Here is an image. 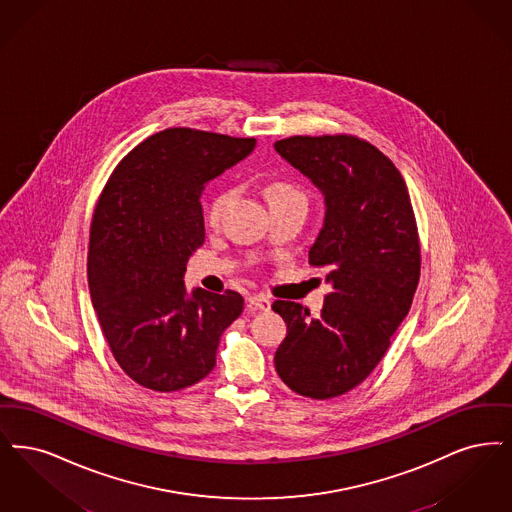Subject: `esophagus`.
I'll list each match as a JSON object with an SVG mask.
<instances>
[{
	"label": "esophagus",
	"instance_id": "1",
	"mask_svg": "<svg viewBox=\"0 0 512 512\" xmlns=\"http://www.w3.org/2000/svg\"><path fill=\"white\" fill-rule=\"evenodd\" d=\"M246 306H248V312H267L271 308V302L262 294H254V296H248Z\"/></svg>",
	"mask_w": 512,
	"mask_h": 512
}]
</instances>
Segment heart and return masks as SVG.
<instances>
[{
  "label": "heart",
  "mask_w": 512,
  "mask_h": 512,
  "mask_svg": "<svg viewBox=\"0 0 512 512\" xmlns=\"http://www.w3.org/2000/svg\"><path fill=\"white\" fill-rule=\"evenodd\" d=\"M233 189L231 187H222L218 189L206 206V220L208 223H218L223 216V210L227 208L229 200L233 199ZM264 195H266L267 202L271 206V210L275 208H285V206H304L306 208V193L304 189L290 181V179L277 178L267 181L264 187Z\"/></svg>",
  "instance_id": "1"
}]
</instances>
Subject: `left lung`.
I'll return each mask as SVG.
<instances>
[{
  "mask_svg": "<svg viewBox=\"0 0 512 512\" xmlns=\"http://www.w3.org/2000/svg\"><path fill=\"white\" fill-rule=\"evenodd\" d=\"M275 151L325 195L310 264L333 285L313 319L296 302H273L287 323L275 369L292 392L331 400L375 371L409 313L421 277L417 220L400 170L357 135H292Z\"/></svg>",
  "mask_w": 512,
  "mask_h": 512,
  "instance_id": "obj_1",
  "label": "left lung"
}]
</instances>
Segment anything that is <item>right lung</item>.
<instances>
[{
    "instance_id": "add662e5",
    "label": "right lung",
    "mask_w": 512,
    "mask_h": 512,
    "mask_svg": "<svg viewBox=\"0 0 512 512\" xmlns=\"http://www.w3.org/2000/svg\"><path fill=\"white\" fill-rule=\"evenodd\" d=\"M254 137L168 128L112 170L89 227L91 304L120 369L143 388L178 392L206 377L245 300L193 290L183 273L204 243L200 195L243 160Z\"/></svg>"
}]
</instances>
